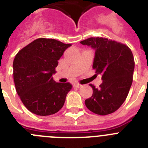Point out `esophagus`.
Wrapping results in <instances>:
<instances>
[{"label":"esophagus","mask_w":148,"mask_h":148,"mask_svg":"<svg viewBox=\"0 0 148 148\" xmlns=\"http://www.w3.org/2000/svg\"><path fill=\"white\" fill-rule=\"evenodd\" d=\"M73 87H75V88H80V87H82V84H74V85H73Z\"/></svg>","instance_id":"obj_1"}]
</instances>
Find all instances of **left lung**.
<instances>
[{
    "label": "left lung",
    "mask_w": 148,
    "mask_h": 148,
    "mask_svg": "<svg viewBox=\"0 0 148 148\" xmlns=\"http://www.w3.org/2000/svg\"><path fill=\"white\" fill-rule=\"evenodd\" d=\"M95 50L92 67L95 75L101 74L102 83L85 100V105L95 114L105 116L114 113L126 99L133 82L134 58L127 46L101 37L81 41Z\"/></svg>",
    "instance_id": "obj_1"
}]
</instances>
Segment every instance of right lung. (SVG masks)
<instances>
[{"mask_svg":"<svg viewBox=\"0 0 148 148\" xmlns=\"http://www.w3.org/2000/svg\"><path fill=\"white\" fill-rule=\"evenodd\" d=\"M52 38H40L21 49L13 61V78L17 93L26 108L38 116H49L62 108L72 89L69 82L57 83L58 61L71 46Z\"/></svg>","mask_w":148,"mask_h":148,"instance_id":"obj_1","label":"right lung"}]
</instances>
